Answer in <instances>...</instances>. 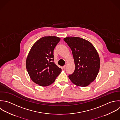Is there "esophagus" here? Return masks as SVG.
<instances>
[{
  "label": "esophagus",
  "instance_id": "34e87169",
  "mask_svg": "<svg viewBox=\"0 0 120 120\" xmlns=\"http://www.w3.org/2000/svg\"><path fill=\"white\" fill-rule=\"evenodd\" d=\"M66 65H64L63 66V69L64 70H65L66 69Z\"/></svg>",
  "mask_w": 120,
  "mask_h": 120
}]
</instances>
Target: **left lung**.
<instances>
[{
  "instance_id": "1",
  "label": "left lung",
  "mask_w": 120,
  "mask_h": 120,
  "mask_svg": "<svg viewBox=\"0 0 120 120\" xmlns=\"http://www.w3.org/2000/svg\"><path fill=\"white\" fill-rule=\"evenodd\" d=\"M71 48L75 63L74 72L69 78L75 85L85 87L96 78L100 68L99 54L89 41L77 37L64 39Z\"/></svg>"
}]
</instances>
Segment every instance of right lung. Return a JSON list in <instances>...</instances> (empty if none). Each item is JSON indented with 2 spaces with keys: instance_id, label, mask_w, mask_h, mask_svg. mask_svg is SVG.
Returning <instances> with one entry per match:
<instances>
[{
  "instance_id": "add662e5",
  "label": "right lung",
  "mask_w": 120,
  "mask_h": 120,
  "mask_svg": "<svg viewBox=\"0 0 120 120\" xmlns=\"http://www.w3.org/2000/svg\"><path fill=\"white\" fill-rule=\"evenodd\" d=\"M60 38L44 36L36 41L27 56L26 66L31 80L41 86H47L54 82L62 70L54 61L53 51Z\"/></svg>"
}]
</instances>
